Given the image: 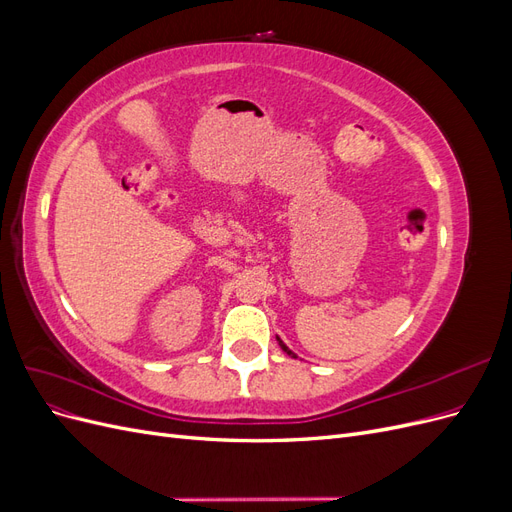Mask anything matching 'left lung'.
<instances>
[{"instance_id":"1","label":"left lung","mask_w":512,"mask_h":512,"mask_svg":"<svg viewBox=\"0 0 512 512\" xmlns=\"http://www.w3.org/2000/svg\"><path fill=\"white\" fill-rule=\"evenodd\" d=\"M277 342H280V348H282V350H284V352H286L288 356H294V352H292V350H290V348H288V346H286V344L282 342V339H280V337H277Z\"/></svg>"}]
</instances>
